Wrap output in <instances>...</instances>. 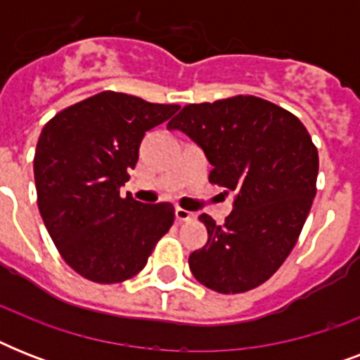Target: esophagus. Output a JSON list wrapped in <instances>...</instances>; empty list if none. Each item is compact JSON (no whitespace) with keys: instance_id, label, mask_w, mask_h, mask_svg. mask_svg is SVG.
I'll list each match as a JSON object with an SVG mask.
<instances>
[{"instance_id":"esophagus-1","label":"esophagus","mask_w":360,"mask_h":360,"mask_svg":"<svg viewBox=\"0 0 360 360\" xmlns=\"http://www.w3.org/2000/svg\"><path fill=\"white\" fill-rule=\"evenodd\" d=\"M175 219H177V222H188V220L196 219V214L192 213V211H186V209L177 207L175 209Z\"/></svg>"}]
</instances>
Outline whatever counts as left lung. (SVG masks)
Here are the masks:
<instances>
[{
  "label": "left lung",
  "mask_w": 360,
  "mask_h": 360,
  "mask_svg": "<svg viewBox=\"0 0 360 360\" xmlns=\"http://www.w3.org/2000/svg\"><path fill=\"white\" fill-rule=\"evenodd\" d=\"M202 147L209 181L236 192L222 226L200 214L209 239L188 257L194 278L243 293L273 276L301 236L318 179V149L288 110L252 95L188 104L168 123Z\"/></svg>",
  "instance_id": "obj_1"
}]
</instances>
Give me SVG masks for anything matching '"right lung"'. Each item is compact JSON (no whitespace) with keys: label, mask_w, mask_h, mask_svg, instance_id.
<instances>
[{"label":"right lung","mask_w":360,"mask_h":360,"mask_svg":"<svg viewBox=\"0 0 360 360\" xmlns=\"http://www.w3.org/2000/svg\"><path fill=\"white\" fill-rule=\"evenodd\" d=\"M177 104H153L103 91L53 115L37 141V203L69 267L97 284H117L146 267L172 228V203L136 202L120 188L138 162L147 130L168 121Z\"/></svg>","instance_id":"add662e5"}]
</instances>
